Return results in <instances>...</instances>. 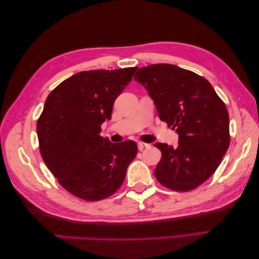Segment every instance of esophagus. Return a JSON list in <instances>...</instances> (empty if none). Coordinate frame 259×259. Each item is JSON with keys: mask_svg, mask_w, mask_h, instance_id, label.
Segmentation results:
<instances>
[{"mask_svg": "<svg viewBox=\"0 0 259 259\" xmlns=\"http://www.w3.org/2000/svg\"><path fill=\"white\" fill-rule=\"evenodd\" d=\"M137 146H138V149H139V150H144L145 148H149V147H150V145H149V144H146V143H143V142H139V143L137 144Z\"/></svg>", "mask_w": 259, "mask_h": 259, "instance_id": "obj_1", "label": "esophagus"}]
</instances>
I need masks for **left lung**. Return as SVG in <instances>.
Listing matches in <instances>:
<instances>
[{
	"label": "left lung",
	"mask_w": 259,
	"mask_h": 259,
	"mask_svg": "<svg viewBox=\"0 0 259 259\" xmlns=\"http://www.w3.org/2000/svg\"><path fill=\"white\" fill-rule=\"evenodd\" d=\"M134 80L153 99L160 120L179 135L178 147L158 143L154 175L174 191H190L215 173L230 145L229 113L205 79L169 64L139 68Z\"/></svg>",
	"instance_id": "obj_1"
}]
</instances>
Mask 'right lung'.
<instances>
[{"instance_id":"add662e5","label":"right lung","mask_w":259,"mask_h":259,"mask_svg":"<svg viewBox=\"0 0 259 259\" xmlns=\"http://www.w3.org/2000/svg\"><path fill=\"white\" fill-rule=\"evenodd\" d=\"M137 67L92 70L61 82L46 98L37 119L38 147L46 166L74 197L99 201L122 186L138 148L133 140L112 144L99 135L114 100Z\"/></svg>"}]
</instances>
